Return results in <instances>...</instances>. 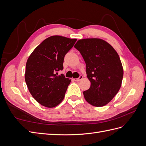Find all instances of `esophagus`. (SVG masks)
Wrapping results in <instances>:
<instances>
[{
    "mask_svg": "<svg viewBox=\"0 0 146 146\" xmlns=\"http://www.w3.org/2000/svg\"><path fill=\"white\" fill-rule=\"evenodd\" d=\"M82 78H83V76H80V77H79L78 78H74L73 80H74V81H76V82H78V81L81 80Z\"/></svg>",
    "mask_w": 146,
    "mask_h": 146,
    "instance_id": "obj_1",
    "label": "esophagus"
}]
</instances>
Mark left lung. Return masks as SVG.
<instances>
[{"label":"left lung","instance_id":"obj_1","mask_svg":"<svg viewBox=\"0 0 146 146\" xmlns=\"http://www.w3.org/2000/svg\"><path fill=\"white\" fill-rule=\"evenodd\" d=\"M74 47L85 60L91 82L90 88L83 91L84 98L92 105L103 107L121 86L123 71L119 55L109 43L99 38L80 39Z\"/></svg>","mask_w":146,"mask_h":146}]
</instances>
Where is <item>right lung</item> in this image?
<instances>
[{"label":"right lung","mask_w":146,"mask_h":146,"mask_svg":"<svg viewBox=\"0 0 146 146\" xmlns=\"http://www.w3.org/2000/svg\"><path fill=\"white\" fill-rule=\"evenodd\" d=\"M76 41L57 35L48 37L29 56L25 82L33 98L42 106L55 107L63 100L70 80L57 72L63 69L64 56Z\"/></svg>","instance_id":"obj_1"}]
</instances>
